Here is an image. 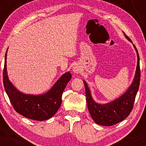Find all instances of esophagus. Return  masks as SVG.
<instances>
[{"mask_svg": "<svg viewBox=\"0 0 146 146\" xmlns=\"http://www.w3.org/2000/svg\"><path fill=\"white\" fill-rule=\"evenodd\" d=\"M73 71L75 73H80L81 72V67L78 64H75L73 67Z\"/></svg>", "mask_w": 146, "mask_h": 146, "instance_id": "34e87169", "label": "esophagus"}]
</instances>
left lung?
<instances>
[{"instance_id":"obj_1","label":"left lung","mask_w":146,"mask_h":146,"mask_svg":"<svg viewBox=\"0 0 146 146\" xmlns=\"http://www.w3.org/2000/svg\"><path fill=\"white\" fill-rule=\"evenodd\" d=\"M123 33L127 39L132 42L131 40L125 34V33ZM133 46L137 54L136 73L132 84L124 94L122 95L121 97L105 104H100L96 103L92 98L88 85L85 81H84L88 110L93 119L99 125L105 126L113 125L124 120L131 113L137 91L139 87L141 76L139 56L136 46L134 44Z\"/></svg>"}]
</instances>
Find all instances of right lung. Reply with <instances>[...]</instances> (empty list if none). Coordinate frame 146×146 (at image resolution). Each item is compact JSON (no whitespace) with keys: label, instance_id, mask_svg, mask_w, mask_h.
<instances>
[{"label":"right lung","instance_id":"1","mask_svg":"<svg viewBox=\"0 0 146 146\" xmlns=\"http://www.w3.org/2000/svg\"><path fill=\"white\" fill-rule=\"evenodd\" d=\"M7 50L3 69V84L13 107L18 113L38 121H44L52 117L61 106L62 95L71 79L70 72L60 78L47 93L40 95H26L21 93L9 80L7 72Z\"/></svg>","mask_w":146,"mask_h":146}]
</instances>
